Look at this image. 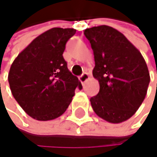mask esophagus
<instances>
[{
  "instance_id": "34e87169",
  "label": "esophagus",
  "mask_w": 157,
  "mask_h": 157,
  "mask_svg": "<svg viewBox=\"0 0 157 157\" xmlns=\"http://www.w3.org/2000/svg\"><path fill=\"white\" fill-rule=\"evenodd\" d=\"M88 78H89L88 73L85 72V73H83V74L79 77V80H80V82H81L82 84H84V83H86V82L88 80Z\"/></svg>"
}]
</instances>
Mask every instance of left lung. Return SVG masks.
Wrapping results in <instances>:
<instances>
[{
	"label": "left lung",
	"mask_w": 157,
	"mask_h": 157,
	"mask_svg": "<svg viewBox=\"0 0 157 157\" xmlns=\"http://www.w3.org/2000/svg\"><path fill=\"white\" fill-rule=\"evenodd\" d=\"M94 52L99 91L90 98L98 116L119 124L129 119L147 94L150 73L140 52L117 29L101 25L84 31Z\"/></svg>",
	"instance_id": "obj_1"
}]
</instances>
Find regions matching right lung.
<instances>
[{"instance_id":"right-lung-1","label":"right lung","mask_w":157,"mask_h":157,"mask_svg":"<svg viewBox=\"0 0 157 157\" xmlns=\"http://www.w3.org/2000/svg\"><path fill=\"white\" fill-rule=\"evenodd\" d=\"M74 29L53 28L36 37L11 65L8 82L25 113L38 121L59 117L68 109L81 82L71 73L63 52Z\"/></svg>"}]
</instances>
